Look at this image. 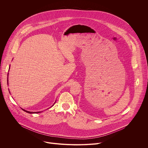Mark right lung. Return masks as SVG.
Masks as SVG:
<instances>
[{
    "instance_id": "right-lung-1",
    "label": "right lung",
    "mask_w": 148,
    "mask_h": 148,
    "mask_svg": "<svg viewBox=\"0 0 148 148\" xmlns=\"http://www.w3.org/2000/svg\"><path fill=\"white\" fill-rule=\"evenodd\" d=\"M9 69H10V67H9ZM8 74H9V73H8ZM8 83H9V82H8ZM9 92H10V91H9ZM56 103V102H54V103ZM54 104H53V105H54ZM53 105H52L51 107L53 106ZM51 107H50V108H51ZM22 110H23L24 111H25V112H27V113H29V114H38V113H40V112H41V111H40V112H30V111H26V110H24V109H23V108H22Z\"/></svg>"
}]
</instances>
